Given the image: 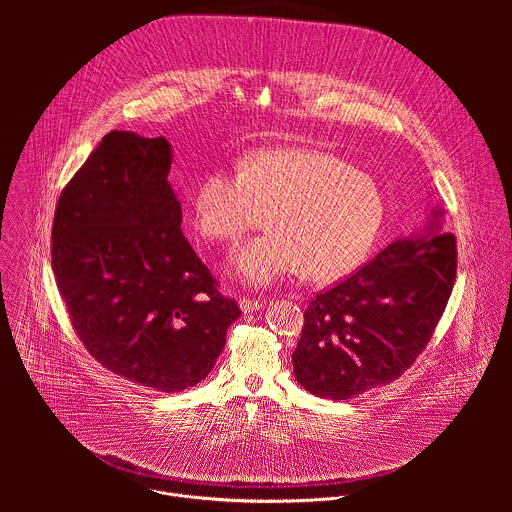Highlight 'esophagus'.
I'll list each match as a JSON object with an SVG mask.
<instances>
[{
    "instance_id": "esophagus-1",
    "label": "esophagus",
    "mask_w": 512,
    "mask_h": 512,
    "mask_svg": "<svg viewBox=\"0 0 512 512\" xmlns=\"http://www.w3.org/2000/svg\"><path fill=\"white\" fill-rule=\"evenodd\" d=\"M238 305H240L242 313H254V311L262 309V301L260 299H246V297H242L238 301Z\"/></svg>"
}]
</instances>
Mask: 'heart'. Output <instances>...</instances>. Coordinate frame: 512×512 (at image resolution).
Masks as SVG:
<instances>
[{"label": "heart", "mask_w": 512, "mask_h": 512, "mask_svg": "<svg viewBox=\"0 0 512 512\" xmlns=\"http://www.w3.org/2000/svg\"><path fill=\"white\" fill-rule=\"evenodd\" d=\"M384 213L368 173L305 147L256 151L240 161V175L213 171L193 195L195 228L213 242H238L266 215L270 230L230 258V272L250 288L295 272L313 282L345 278L365 262Z\"/></svg>", "instance_id": "heart-1"}]
</instances>
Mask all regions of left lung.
<instances>
[{"label": "left lung", "mask_w": 512, "mask_h": 512, "mask_svg": "<svg viewBox=\"0 0 512 512\" xmlns=\"http://www.w3.org/2000/svg\"><path fill=\"white\" fill-rule=\"evenodd\" d=\"M434 207L305 311L293 374L311 394L349 400L396 380L426 349L455 280V236Z\"/></svg>", "instance_id": "8db88e82"}]
</instances>
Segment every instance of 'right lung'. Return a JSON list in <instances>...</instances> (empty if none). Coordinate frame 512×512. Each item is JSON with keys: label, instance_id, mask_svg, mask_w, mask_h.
Segmentation results:
<instances>
[{"label": "right lung", "instance_id": "right-lung-1", "mask_svg": "<svg viewBox=\"0 0 512 512\" xmlns=\"http://www.w3.org/2000/svg\"><path fill=\"white\" fill-rule=\"evenodd\" d=\"M171 161L165 138L106 134L61 193L51 248L88 353L169 394L207 378L240 315L183 236Z\"/></svg>", "mask_w": 512, "mask_h": 512}]
</instances>
